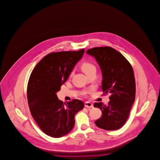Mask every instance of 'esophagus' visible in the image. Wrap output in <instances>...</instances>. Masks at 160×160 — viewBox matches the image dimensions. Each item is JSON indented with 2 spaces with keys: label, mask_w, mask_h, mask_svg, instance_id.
I'll use <instances>...</instances> for the list:
<instances>
[{
  "label": "esophagus",
  "mask_w": 160,
  "mask_h": 160,
  "mask_svg": "<svg viewBox=\"0 0 160 160\" xmlns=\"http://www.w3.org/2000/svg\"><path fill=\"white\" fill-rule=\"evenodd\" d=\"M85 106L86 108H92L94 106H93V104L91 103V102H85Z\"/></svg>",
  "instance_id": "obj_1"
}]
</instances>
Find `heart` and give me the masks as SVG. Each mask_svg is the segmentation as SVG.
I'll return each instance as SVG.
<instances>
[{
  "label": "heart",
  "mask_w": 160,
  "mask_h": 160,
  "mask_svg": "<svg viewBox=\"0 0 160 160\" xmlns=\"http://www.w3.org/2000/svg\"><path fill=\"white\" fill-rule=\"evenodd\" d=\"M81 68L82 71L84 72L87 75L92 72H96V66L90 62H84L81 65Z\"/></svg>",
  "instance_id": "b5f03b06"
}]
</instances>
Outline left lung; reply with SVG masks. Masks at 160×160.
<instances>
[{"mask_svg":"<svg viewBox=\"0 0 160 160\" xmlns=\"http://www.w3.org/2000/svg\"><path fill=\"white\" fill-rule=\"evenodd\" d=\"M87 54L94 57L102 71V88L110 93L108 105L95 103L102 117L96 125L105 130H116L125 124L135 97V81L132 67L118 51L110 47L90 49Z\"/></svg>","mask_w":160,"mask_h":160,"instance_id":"obj_1","label":"left lung"}]
</instances>
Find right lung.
Listing matches in <instances>:
<instances>
[{
    "label": "right lung",
    "mask_w": 160,
    "mask_h": 160,
    "mask_svg": "<svg viewBox=\"0 0 160 160\" xmlns=\"http://www.w3.org/2000/svg\"><path fill=\"white\" fill-rule=\"evenodd\" d=\"M84 52V49L51 52L40 60L30 76L27 99L30 112L41 130L52 138L70 132L75 115L84 108L79 100L63 103L57 95Z\"/></svg>",
    "instance_id": "1"
}]
</instances>
